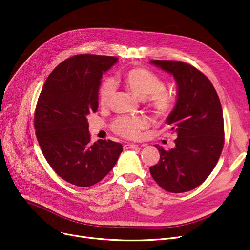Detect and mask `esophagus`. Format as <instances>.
I'll return each instance as SVG.
<instances>
[{"mask_svg":"<svg viewBox=\"0 0 250 250\" xmlns=\"http://www.w3.org/2000/svg\"><path fill=\"white\" fill-rule=\"evenodd\" d=\"M138 145H135V144H125L124 146L125 150H128V149H138Z\"/></svg>","mask_w":250,"mask_h":250,"instance_id":"obj_1","label":"esophagus"}]
</instances>
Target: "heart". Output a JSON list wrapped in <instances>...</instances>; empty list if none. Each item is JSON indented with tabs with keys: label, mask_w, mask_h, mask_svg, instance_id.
<instances>
[{
	"label": "heart",
	"mask_w": 250,
	"mask_h": 250,
	"mask_svg": "<svg viewBox=\"0 0 250 250\" xmlns=\"http://www.w3.org/2000/svg\"><path fill=\"white\" fill-rule=\"evenodd\" d=\"M126 87L140 99L150 96V105L158 115H166L172 109L173 99L165 90V83L154 72L134 68L127 71L124 76ZM115 91V82L112 78H107L101 83L99 88V103L102 106L109 104ZM148 126V122L143 116H121L112 124L114 132L125 138L135 139L139 137L142 129Z\"/></svg>",
	"instance_id": "1"
}]
</instances>
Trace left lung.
Instances as JSON below:
<instances>
[{
    "label": "left lung",
    "mask_w": 250,
    "mask_h": 250,
    "mask_svg": "<svg viewBox=\"0 0 250 250\" xmlns=\"http://www.w3.org/2000/svg\"><path fill=\"white\" fill-rule=\"evenodd\" d=\"M150 63L172 75L177 99L166 123L176 133L175 147L159 150L160 160L150 167L154 180L165 190L180 193L198 188L211 174L224 146V120L211 81L192 65L177 61Z\"/></svg>",
    "instance_id": "1"
}]
</instances>
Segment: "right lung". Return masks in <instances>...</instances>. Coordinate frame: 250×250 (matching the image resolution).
<instances>
[{
    "instance_id": "obj_1",
    "label": "right lung",
    "mask_w": 250,
    "mask_h": 250,
    "mask_svg": "<svg viewBox=\"0 0 250 250\" xmlns=\"http://www.w3.org/2000/svg\"><path fill=\"white\" fill-rule=\"evenodd\" d=\"M117 58L78 55L61 62L47 77L35 109L39 146L56 173L88 188L106 176L123 152L110 140L90 143L87 115L98 108L102 76Z\"/></svg>"
}]
</instances>
